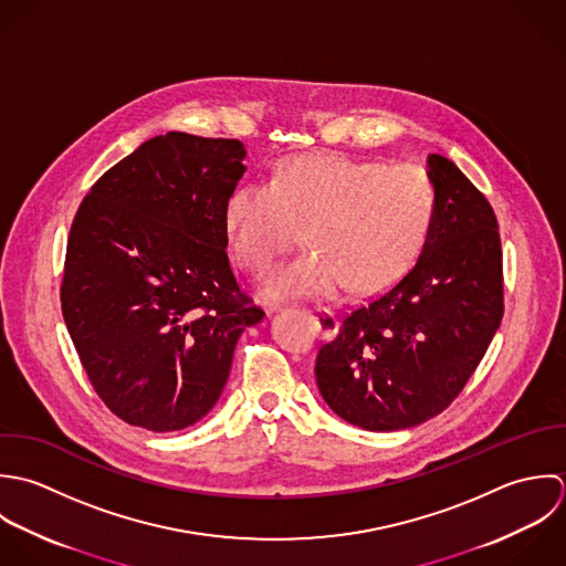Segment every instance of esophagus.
<instances>
[{
	"label": "esophagus",
	"mask_w": 566,
	"mask_h": 566,
	"mask_svg": "<svg viewBox=\"0 0 566 566\" xmlns=\"http://www.w3.org/2000/svg\"><path fill=\"white\" fill-rule=\"evenodd\" d=\"M308 315L313 317V322L317 324V328L322 331L324 337H333V335L337 333L339 322H337V317H335L333 311H328V308H315V311H308Z\"/></svg>",
	"instance_id": "1"
}]
</instances>
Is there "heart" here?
<instances>
[{
	"mask_svg": "<svg viewBox=\"0 0 566 566\" xmlns=\"http://www.w3.org/2000/svg\"><path fill=\"white\" fill-rule=\"evenodd\" d=\"M436 212L429 177L409 164L302 155L271 184L235 188L226 206L229 247L253 275H264L302 229L308 251L262 286L271 302L376 293L398 282L424 247Z\"/></svg>",
	"mask_w": 566,
	"mask_h": 566,
	"instance_id": "b5f03b06",
	"label": "heart"
}]
</instances>
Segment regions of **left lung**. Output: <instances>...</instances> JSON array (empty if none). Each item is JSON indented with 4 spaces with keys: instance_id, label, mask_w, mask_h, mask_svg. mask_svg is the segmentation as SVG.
Wrapping results in <instances>:
<instances>
[{
    "instance_id": "obj_1",
    "label": "left lung",
    "mask_w": 566,
    "mask_h": 566,
    "mask_svg": "<svg viewBox=\"0 0 566 566\" xmlns=\"http://www.w3.org/2000/svg\"><path fill=\"white\" fill-rule=\"evenodd\" d=\"M436 212L413 269L354 308L319 347L328 407L365 431H402L442 413L463 389L503 317L494 210L442 155L427 157Z\"/></svg>"
}]
</instances>
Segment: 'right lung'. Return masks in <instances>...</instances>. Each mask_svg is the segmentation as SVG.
<instances>
[{"label":"right lung","mask_w":566,"mask_h":566,"mask_svg":"<svg viewBox=\"0 0 566 566\" xmlns=\"http://www.w3.org/2000/svg\"><path fill=\"white\" fill-rule=\"evenodd\" d=\"M238 139L170 130L109 168L72 223L61 308L103 402L133 427L181 431L212 411L233 347L264 313L227 258Z\"/></svg>","instance_id":"add662e5"}]
</instances>
